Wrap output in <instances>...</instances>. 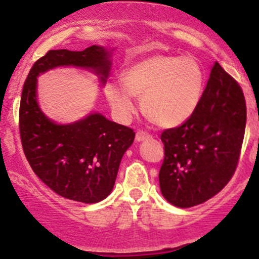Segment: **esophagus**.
<instances>
[{
	"instance_id": "esophagus-1",
	"label": "esophagus",
	"mask_w": 259,
	"mask_h": 259,
	"mask_svg": "<svg viewBox=\"0 0 259 259\" xmlns=\"http://www.w3.org/2000/svg\"><path fill=\"white\" fill-rule=\"evenodd\" d=\"M149 137H151V135L148 132H145V131H137V133H136V141H138V142Z\"/></svg>"
}]
</instances>
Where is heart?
I'll list each match as a JSON object with an SVG mask.
<instances>
[{"mask_svg": "<svg viewBox=\"0 0 259 259\" xmlns=\"http://www.w3.org/2000/svg\"><path fill=\"white\" fill-rule=\"evenodd\" d=\"M122 84L108 82L105 93L121 119H128L136 111L134 97L141 98L143 113L161 127L185 123L201 102L204 74L193 57L176 55L148 56L122 72Z\"/></svg>", "mask_w": 259, "mask_h": 259, "instance_id": "heart-1", "label": "heart"}]
</instances>
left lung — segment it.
<instances>
[{"mask_svg": "<svg viewBox=\"0 0 259 259\" xmlns=\"http://www.w3.org/2000/svg\"><path fill=\"white\" fill-rule=\"evenodd\" d=\"M246 119L243 91L215 62L196 112L161 135L159 187L169 203L188 208L225 188L238 166Z\"/></svg>", "mask_w": 259, "mask_h": 259, "instance_id": "left-lung-1", "label": "left lung"}]
</instances>
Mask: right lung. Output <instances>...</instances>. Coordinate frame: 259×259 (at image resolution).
Listing matches in <instances>:
<instances>
[{
	"label": "right lung",
	"instance_id": "1",
	"mask_svg": "<svg viewBox=\"0 0 259 259\" xmlns=\"http://www.w3.org/2000/svg\"><path fill=\"white\" fill-rule=\"evenodd\" d=\"M110 65L101 46L51 50L34 62L23 84L18 124L26 158L45 185L72 201L96 203L111 193L135 132L100 113L71 124L53 123L37 105V76L57 66H79L102 74L105 82Z\"/></svg>",
	"mask_w": 259,
	"mask_h": 259
}]
</instances>
